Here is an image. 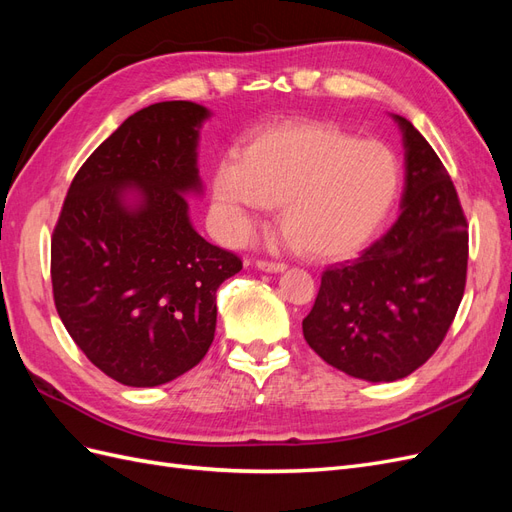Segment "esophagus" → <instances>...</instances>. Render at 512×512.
Instances as JSON below:
<instances>
[{
  "instance_id": "34e87169",
  "label": "esophagus",
  "mask_w": 512,
  "mask_h": 512,
  "mask_svg": "<svg viewBox=\"0 0 512 512\" xmlns=\"http://www.w3.org/2000/svg\"><path fill=\"white\" fill-rule=\"evenodd\" d=\"M256 267L262 269V271H271V273H277V271H284L286 265L280 260H267V258H258L256 260Z\"/></svg>"
}]
</instances>
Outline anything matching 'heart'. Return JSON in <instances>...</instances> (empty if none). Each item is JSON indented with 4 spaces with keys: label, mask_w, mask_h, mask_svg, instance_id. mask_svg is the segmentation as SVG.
<instances>
[{
    "label": "heart",
    "mask_w": 512,
    "mask_h": 512,
    "mask_svg": "<svg viewBox=\"0 0 512 512\" xmlns=\"http://www.w3.org/2000/svg\"><path fill=\"white\" fill-rule=\"evenodd\" d=\"M399 188L393 149L329 121H292L252 138L215 170L213 192L237 235L282 205L288 241L314 258H344L374 235Z\"/></svg>",
    "instance_id": "obj_1"
}]
</instances>
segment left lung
<instances>
[{"instance_id": "1", "label": "left lung", "mask_w": 512, "mask_h": 512, "mask_svg": "<svg viewBox=\"0 0 512 512\" xmlns=\"http://www.w3.org/2000/svg\"><path fill=\"white\" fill-rule=\"evenodd\" d=\"M395 224L359 258L324 269L303 337L352 378L393 382L440 348L466 290L468 220L451 175L412 123Z\"/></svg>"}]
</instances>
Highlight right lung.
<instances>
[{"instance_id": "add662e5", "label": "right lung", "mask_w": 512, "mask_h": 512, "mask_svg": "<svg viewBox=\"0 0 512 512\" xmlns=\"http://www.w3.org/2000/svg\"><path fill=\"white\" fill-rule=\"evenodd\" d=\"M205 106L173 100L130 115L74 175L51 237L57 314L87 359L126 386H158L203 361L215 292L239 273L235 252L192 228ZM136 184L142 205L122 190Z\"/></svg>"}]
</instances>
